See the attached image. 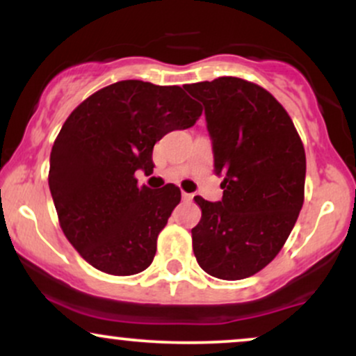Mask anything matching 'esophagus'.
<instances>
[{"mask_svg":"<svg viewBox=\"0 0 356 356\" xmlns=\"http://www.w3.org/2000/svg\"><path fill=\"white\" fill-rule=\"evenodd\" d=\"M182 199H184V201H191L192 194H189V192H184V191H182Z\"/></svg>","mask_w":356,"mask_h":356,"instance_id":"1","label":"esophagus"}]
</instances>
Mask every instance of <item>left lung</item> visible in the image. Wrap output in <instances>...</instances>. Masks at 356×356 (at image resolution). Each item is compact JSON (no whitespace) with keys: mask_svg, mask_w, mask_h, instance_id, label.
<instances>
[{"mask_svg":"<svg viewBox=\"0 0 356 356\" xmlns=\"http://www.w3.org/2000/svg\"><path fill=\"white\" fill-rule=\"evenodd\" d=\"M204 105L222 199L201 195L192 229L195 259L207 275L244 280L281 251L303 207L306 157L283 105L236 76L184 85Z\"/></svg>","mask_w":356,"mask_h":356,"instance_id":"obj_1","label":"left lung"}]
</instances>
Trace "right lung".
Returning a JSON list of instances; mask_svg holds the SVG:
<instances>
[{
  "instance_id": "right-lung-1",
  "label": "right lung",
  "mask_w": 356,
  "mask_h": 356,
  "mask_svg": "<svg viewBox=\"0 0 356 356\" xmlns=\"http://www.w3.org/2000/svg\"><path fill=\"white\" fill-rule=\"evenodd\" d=\"M201 113L181 87L142 80L108 85L70 113L53 144L48 184L61 229L88 264L115 276L150 266L181 189L138 187L136 172L152 174L155 142Z\"/></svg>"
}]
</instances>
